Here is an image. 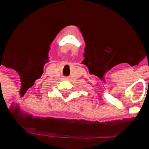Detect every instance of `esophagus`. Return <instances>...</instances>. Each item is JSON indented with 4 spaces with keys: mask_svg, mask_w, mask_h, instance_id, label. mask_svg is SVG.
Masks as SVG:
<instances>
[{
    "mask_svg": "<svg viewBox=\"0 0 149 149\" xmlns=\"http://www.w3.org/2000/svg\"><path fill=\"white\" fill-rule=\"evenodd\" d=\"M65 79H66V78H65Z\"/></svg>",
    "mask_w": 149,
    "mask_h": 149,
    "instance_id": "34e87169",
    "label": "esophagus"
}]
</instances>
